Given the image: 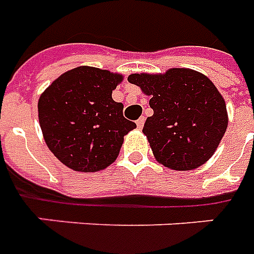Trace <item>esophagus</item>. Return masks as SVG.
Returning a JSON list of instances; mask_svg holds the SVG:
<instances>
[{"instance_id":"1","label":"esophagus","mask_w":254,"mask_h":254,"mask_svg":"<svg viewBox=\"0 0 254 254\" xmlns=\"http://www.w3.org/2000/svg\"><path fill=\"white\" fill-rule=\"evenodd\" d=\"M143 123H145V118H143V116H141V118L136 120V127L141 130L142 127H143Z\"/></svg>"}]
</instances>
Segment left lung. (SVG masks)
I'll use <instances>...</instances> for the list:
<instances>
[{"label": "left lung", "mask_w": 254, "mask_h": 254, "mask_svg": "<svg viewBox=\"0 0 254 254\" xmlns=\"http://www.w3.org/2000/svg\"><path fill=\"white\" fill-rule=\"evenodd\" d=\"M128 82L152 95L153 115L142 131L159 163L190 171L212 157L228 120L226 102L209 79L193 69L172 68L163 75L132 73Z\"/></svg>", "instance_id": "8db88e82"}]
</instances>
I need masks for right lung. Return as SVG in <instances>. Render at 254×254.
<instances>
[{
  "instance_id": "right-lung-1",
  "label": "right lung",
  "mask_w": 254,
  "mask_h": 254,
  "mask_svg": "<svg viewBox=\"0 0 254 254\" xmlns=\"http://www.w3.org/2000/svg\"><path fill=\"white\" fill-rule=\"evenodd\" d=\"M123 76L78 66L63 73L38 101L45 142L61 163L79 172H95L118 157L124 135L136 124L123 116L112 91Z\"/></svg>"
}]
</instances>
